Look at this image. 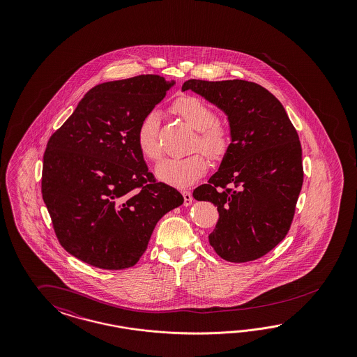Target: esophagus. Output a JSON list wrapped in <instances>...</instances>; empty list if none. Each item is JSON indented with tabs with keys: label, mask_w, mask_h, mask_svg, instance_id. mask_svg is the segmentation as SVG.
<instances>
[{
	"label": "esophagus",
	"mask_w": 357,
	"mask_h": 357,
	"mask_svg": "<svg viewBox=\"0 0 357 357\" xmlns=\"http://www.w3.org/2000/svg\"><path fill=\"white\" fill-rule=\"evenodd\" d=\"M182 195H183L184 206H191V203H192V195H191V192L190 191H182Z\"/></svg>",
	"instance_id": "1"
}]
</instances>
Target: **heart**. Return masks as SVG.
I'll return each mask as SVG.
<instances>
[{"mask_svg": "<svg viewBox=\"0 0 357 357\" xmlns=\"http://www.w3.org/2000/svg\"><path fill=\"white\" fill-rule=\"evenodd\" d=\"M172 112L184 120L196 132L194 148H200L212 160L224 157L229 148L227 130L215 120L211 107L199 98L183 96L174 100ZM158 114H148L137 130V146L141 154L151 160H160L162 151L158 140ZM208 167V160L203 153H192L182 158H166L155 169L157 178L163 183L184 188L200 179Z\"/></svg>", "mask_w": 357, "mask_h": 357, "instance_id": "1", "label": "heart"}]
</instances>
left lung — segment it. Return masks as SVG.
Listing matches in <instances>:
<instances>
[{
  "instance_id": "8db88e82",
  "label": "left lung",
  "mask_w": 357,
  "mask_h": 357,
  "mask_svg": "<svg viewBox=\"0 0 357 357\" xmlns=\"http://www.w3.org/2000/svg\"><path fill=\"white\" fill-rule=\"evenodd\" d=\"M185 90L220 108L229 123L230 144L218 170L192 194L217 206L209 243L227 261L258 259L292 222L303 181L298 135L280 102L258 84L188 79Z\"/></svg>"
}]
</instances>
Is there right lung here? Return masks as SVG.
Segmentation results:
<instances>
[{
  "mask_svg": "<svg viewBox=\"0 0 357 357\" xmlns=\"http://www.w3.org/2000/svg\"><path fill=\"white\" fill-rule=\"evenodd\" d=\"M175 81L132 77L90 89L44 151L42 194L69 254L102 270L135 266L160 218L183 204L137 146L142 119Z\"/></svg>",
  "mask_w": 357,
  "mask_h": 357,
  "instance_id": "right-lung-1",
  "label": "right lung"
}]
</instances>
